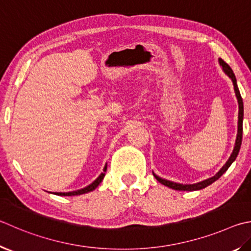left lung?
Here are the masks:
<instances>
[{
	"label": "left lung",
	"mask_w": 251,
	"mask_h": 251,
	"mask_svg": "<svg viewBox=\"0 0 251 251\" xmlns=\"http://www.w3.org/2000/svg\"><path fill=\"white\" fill-rule=\"evenodd\" d=\"M218 61H220V65L223 68V71L225 72V74L229 76L233 81V84H234V90H235V94H236V98H237V101H238V107H239V111H238V129H237V137H236V141H235V147L233 152H231L230 157L228 158V160L226 161V163L224 166L222 167V169L218 171L215 176L209 177V179H206L204 181L199 182V183H194V184H180V183H176V182H172L169 180H166V179H162V177L156 176L153 173V176L156 179L160 182L161 184L168 186V188L173 189V190H176V191H197V190H201L206 188L209 184H212L213 182H215L216 180L220 179V177L224 175V173L227 171V169L230 167L231 163L235 161V159L237 158V154L239 152V149H240V146H241V139H243V120H244V103H243V99H241V95L239 92V89L238 86H237V80H236V76L234 75L233 70H231V68L227 65V63L223 60V59H218Z\"/></svg>",
	"instance_id": "left-lung-1"
}]
</instances>
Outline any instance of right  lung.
I'll list each match as a JSON object with an SVG mask.
<instances>
[{
	"instance_id": "right-lung-1",
	"label": "right lung",
	"mask_w": 251,
	"mask_h": 251,
	"mask_svg": "<svg viewBox=\"0 0 251 251\" xmlns=\"http://www.w3.org/2000/svg\"><path fill=\"white\" fill-rule=\"evenodd\" d=\"M106 169H107V165H105V167H104L103 172L98 176V179L94 180L92 183H91L88 186H85V188H83V189L76 190V191H72V192H54V194H56V195H61V197H74V195H81V194L91 192V191H93L94 189H97L98 185L101 183L102 180L104 179V176H105Z\"/></svg>"
}]
</instances>
